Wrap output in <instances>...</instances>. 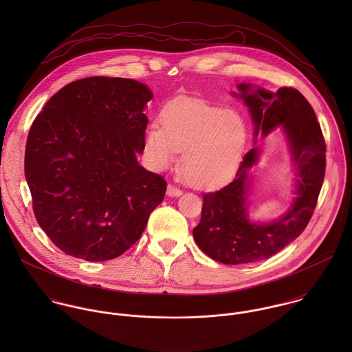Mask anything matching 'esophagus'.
I'll use <instances>...</instances> for the list:
<instances>
[{"mask_svg": "<svg viewBox=\"0 0 352 352\" xmlns=\"http://www.w3.org/2000/svg\"><path fill=\"white\" fill-rule=\"evenodd\" d=\"M182 194H183V191H182L180 188H177V187L172 186V184H168V188H166V195H168V197L177 198V197H180Z\"/></svg>", "mask_w": 352, "mask_h": 352, "instance_id": "1", "label": "esophagus"}]
</instances>
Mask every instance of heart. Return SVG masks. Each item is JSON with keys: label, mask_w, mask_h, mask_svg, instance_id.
Here are the masks:
<instances>
[{"label": "heart", "mask_w": 352, "mask_h": 352, "mask_svg": "<svg viewBox=\"0 0 352 352\" xmlns=\"http://www.w3.org/2000/svg\"><path fill=\"white\" fill-rule=\"evenodd\" d=\"M160 127L144 134V154L154 170L169 168L182 151L180 169L194 187L211 188L236 170L248 138L241 112L199 100L169 102L158 113Z\"/></svg>", "instance_id": "heart-1"}]
</instances>
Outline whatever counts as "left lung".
Wrapping results in <instances>:
<instances>
[{
	"mask_svg": "<svg viewBox=\"0 0 352 352\" xmlns=\"http://www.w3.org/2000/svg\"><path fill=\"white\" fill-rule=\"evenodd\" d=\"M240 98L248 107L253 140L267 137L280 126L296 169L294 199L289 210L270 222L250 218L248 194L251 169L261 149L252 148L244 155L233 180L214 192L203 195L201 222L194 228L198 247L223 264H247L271 257L294 241L309 223L325 175V142L316 113L294 88L276 92L239 84Z\"/></svg>",
	"mask_w": 352,
	"mask_h": 352,
	"instance_id": "obj_1",
	"label": "left lung"
}]
</instances>
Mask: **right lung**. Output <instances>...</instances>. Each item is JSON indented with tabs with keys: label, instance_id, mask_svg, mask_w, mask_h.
I'll use <instances>...</instances> for the list:
<instances>
[{
	"label": "right lung",
	"instance_id": "right-lung-1",
	"mask_svg": "<svg viewBox=\"0 0 352 352\" xmlns=\"http://www.w3.org/2000/svg\"><path fill=\"white\" fill-rule=\"evenodd\" d=\"M151 89L88 77L58 91L34 120L25 180L39 226L66 254L105 261L133 247L166 182L140 165Z\"/></svg>",
	"mask_w": 352,
	"mask_h": 352
}]
</instances>
